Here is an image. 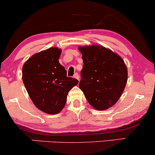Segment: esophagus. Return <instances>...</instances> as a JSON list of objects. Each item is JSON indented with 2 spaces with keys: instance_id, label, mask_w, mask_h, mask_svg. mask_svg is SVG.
Segmentation results:
<instances>
[{
  "instance_id": "34e87169",
  "label": "esophagus",
  "mask_w": 155,
  "mask_h": 155,
  "mask_svg": "<svg viewBox=\"0 0 155 155\" xmlns=\"http://www.w3.org/2000/svg\"><path fill=\"white\" fill-rule=\"evenodd\" d=\"M73 77L75 78V79H77V80H78V81H79L80 80V78H79V74H78V73H74V76Z\"/></svg>"
}]
</instances>
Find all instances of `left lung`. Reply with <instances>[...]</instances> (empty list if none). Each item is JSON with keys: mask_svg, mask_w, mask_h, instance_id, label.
<instances>
[{"mask_svg": "<svg viewBox=\"0 0 155 155\" xmlns=\"http://www.w3.org/2000/svg\"><path fill=\"white\" fill-rule=\"evenodd\" d=\"M83 60L79 87L95 109L106 110L117 102L127 83L123 59L99 45L80 47Z\"/></svg>", "mask_w": 155, "mask_h": 155, "instance_id": "1", "label": "left lung"}]
</instances>
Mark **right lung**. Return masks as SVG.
Returning a JSON list of instances; mask_svg holds the SVG:
<instances>
[{
    "label": "right lung",
    "instance_id": "add662e5",
    "mask_svg": "<svg viewBox=\"0 0 155 155\" xmlns=\"http://www.w3.org/2000/svg\"><path fill=\"white\" fill-rule=\"evenodd\" d=\"M60 49L51 47L34 54L24 63L22 79L35 106L48 114L60 113L67 95L77 85L75 78L67 77V71L59 62Z\"/></svg>",
    "mask_w": 155,
    "mask_h": 155
}]
</instances>
